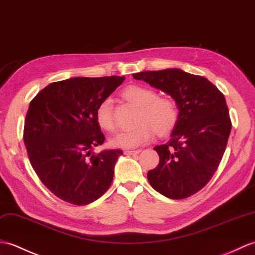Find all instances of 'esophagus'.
Returning <instances> with one entry per match:
<instances>
[{
	"instance_id": "1",
	"label": "esophagus",
	"mask_w": 255,
	"mask_h": 255,
	"mask_svg": "<svg viewBox=\"0 0 255 255\" xmlns=\"http://www.w3.org/2000/svg\"><path fill=\"white\" fill-rule=\"evenodd\" d=\"M141 150L138 149V150H126L124 153H125V154H139Z\"/></svg>"
}]
</instances>
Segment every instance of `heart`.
<instances>
[{
    "instance_id": "b5f03b06",
    "label": "heart",
    "mask_w": 255,
    "mask_h": 255,
    "mask_svg": "<svg viewBox=\"0 0 255 255\" xmlns=\"http://www.w3.org/2000/svg\"><path fill=\"white\" fill-rule=\"evenodd\" d=\"M123 97L128 102L138 106L133 128L117 133L111 140L112 145L123 149H132L147 143L155 138L158 131L166 134L177 125L179 110L176 102L170 98L156 97L150 88L140 85H130L124 89ZM96 121L99 127L105 131H113L115 128L111 100L104 99L96 111Z\"/></svg>"
}]
</instances>
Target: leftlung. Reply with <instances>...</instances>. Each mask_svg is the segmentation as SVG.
I'll return each mask as SVG.
<instances>
[{
	"mask_svg": "<svg viewBox=\"0 0 255 255\" xmlns=\"http://www.w3.org/2000/svg\"><path fill=\"white\" fill-rule=\"evenodd\" d=\"M132 76L167 93L179 110L170 140L154 147L159 163L147 180L169 199L190 197L211 180L226 150L232 121L224 94L205 77L178 68Z\"/></svg>",
	"mask_w": 255,
	"mask_h": 255,
	"instance_id": "left-lung-1",
	"label": "left lung"
}]
</instances>
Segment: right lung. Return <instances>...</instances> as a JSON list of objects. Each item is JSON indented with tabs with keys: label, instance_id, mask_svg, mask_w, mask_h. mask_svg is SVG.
<instances>
[{
	"label": "right lung",
	"instance_id": "right-lung-1",
	"mask_svg": "<svg viewBox=\"0 0 255 255\" xmlns=\"http://www.w3.org/2000/svg\"><path fill=\"white\" fill-rule=\"evenodd\" d=\"M125 77H76L52 82L29 104L23 127L29 161L57 198L75 205L98 200L110 188L122 150L94 154L105 137L96 111Z\"/></svg>",
	"mask_w": 255,
	"mask_h": 255
}]
</instances>
